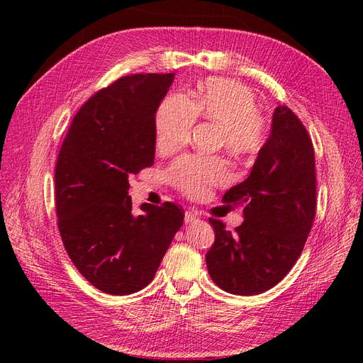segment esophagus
Wrapping results in <instances>:
<instances>
[{
	"label": "esophagus",
	"instance_id": "1",
	"mask_svg": "<svg viewBox=\"0 0 363 363\" xmlns=\"http://www.w3.org/2000/svg\"><path fill=\"white\" fill-rule=\"evenodd\" d=\"M195 221H199V212L196 211H188L184 213V223L186 224H192Z\"/></svg>",
	"mask_w": 363,
	"mask_h": 363
}]
</instances>
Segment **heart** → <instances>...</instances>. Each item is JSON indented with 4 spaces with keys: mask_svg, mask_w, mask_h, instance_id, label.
<instances>
[{
    "mask_svg": "<svg viewBox=\"0 0 363 363\" xmlns=\"http://www.w3.org/2000/svg\"><path fill=\"white\" fill-rule=\"evenodd\" d=\"M196 119L216 124L218 144L236 156H252L265 145L267 121L257 112L256 95L242 83L208 79L191 100L183 94H169L155 118L157 148L163 152L182 148ZM227 175V164L219 157H182L168 171L169 180L191 196L206 194Z\"/></svg>",
    "mask_w": 363,
    "mask_h": 363,
    "instance_id": "heart-1",
    "label": "heart"
}]
</instances>
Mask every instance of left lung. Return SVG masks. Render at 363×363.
Returning a JSON list of instances; mask_svg holds the SVG:
<instances>
[{
    "label": "left lung",
    "instance_id": "1",
    "mask_svg": "<svg viewBox=\"0 0 363 363\" xmlns=\"http://www.w3.org/2000/svg\"><path fill=\"white\" fill-rule=\"evenodd\" d=\"M223 201L244 206V223L232 233L221 221L208 219L215 230L206 255L212 280L235 295L276 286L300 257L316 211L313 145L288 106L274 111L269 138L250 175Z\"/></svg>",
    "mask_w": 363,
    "mask_h": 363
}]
</instances>
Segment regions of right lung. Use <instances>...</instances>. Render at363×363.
Segmentation results:
<instances>
[{
    "label": "right lung",
    "mask_w": 363,
    "mask_h": 363,
    "mask_svg": "<svg viewBox=\"0 0 363 363\" xmlns=\"http://www.w3.org/2000/svg\"><path fill=\"white\" fill-rule=\"evenodd\" d=\"M174 74H135L87 100L56 163V212L65 250L96 289L145 288L183 224L172 203L131 211L128 177L155 163L156 112Z\"/></svg>",
    "instance_id": "obj_1"
}]
</instances>
